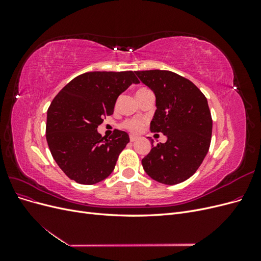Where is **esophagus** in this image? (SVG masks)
<instances>
[{"instance_id":"obj_1","label":"esophagus","mask_w":261,"mask_h":261,"mask_svg":"<svg viewBox=\"0 0 261 261\" xmlns=\"http://www.w3.org/2000/svg\"><path fill=\"white\" fill-rule=\"evenodd\" d=\"M137 139H138L137 136H134V135H130V136H129V140H130V141H136Z\"/></svg>"}]
</instances>
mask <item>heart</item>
<instances>
[{
	"mask_svg": "<svg viewBox=\"0 0 261 261\" xmlns=\"http://www.w3.org/2000/svg\"><path fill=\"white\" fill-rule=\"evenodd\" d=\"M143 90H146V89H139L137 92L143 91ZM144 123H145V121L139 120V118H129V120H126L123 123V127L133 132V133H138L141 129V127H143Z\"/></svg>",
	"mask_w": 261,
	"mask_h": 261,
	"instance_id": "1",
	"label": "heart"
}]
</instances>
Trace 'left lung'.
<instances>
[{"label":"left lung","instance_id":"obj_1","mask_svg":"<svg viewBox=\"0 0 261 261\" xmlns=\"http://www.w3.org/2000/svg\"><path fill=\"white\" fill-rule=\"evenodd\" d=\"M141 83L155 96L150 130L168 137L141 160L147 174L165 185L191 177L208 153L212 118L207 98L187 78L170 70H137Z\"/></svg>","mask_w":261,"mask_h":261}]
</instances>
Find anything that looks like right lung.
I'll return each mask as SVG.
<instances>
[{
    "label": "right lung",
    "mask_w": 261,
    "mask_h": 261,
    "mask_svg": "<svg viewBox=\"0 0 261 261\" xmlns=\"http://www.w3.org/2000/svg\"><path fill=\"white\" fill-rule=\"evenodd\" d=\"M138 83L132 70L89 72L75 77L55 96L46 114L45 136L53 159L70 179L92 185L113 172L129 136L115 129L107 139L97 128L113 114L117 97Z\"/></svg>",
    "instance_id": "right-lung-1"
}]
</instances>
